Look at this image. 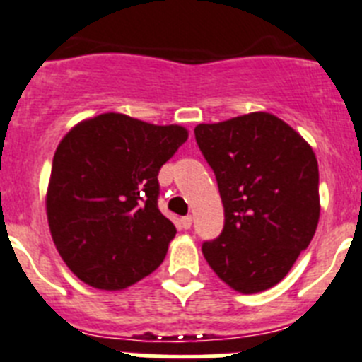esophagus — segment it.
Here are the masks:
<instances>
[{"label": "esophagus", "mask_w": 362, "mask_h": 362, "mask_svg": "<svg viewBox=\"0 0 362 362\" xmlns=\"http://www.w3.org/2000/svg\"><path fill=\"white\" fill-rule=\"evenodd\" d=\"M180 224H182V228H184V229H189L191 226H193V216H191V215L184 216V218L180 220Z\"/></svg>", "instance_id": "esophagus-1"}]
</instances>
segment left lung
<instances>
[{
  "label": "left lung",
  "instance_id": "8db88e82",
  "mask_svg": "<svg viewBox=\"0 0 362 362\" xmlns=\"http://www.w3.org/2000/svg\"><path fill=\"white\" fill-rule=\"evenodd\" d=\"M194 138L224 204V229L204 242L213 272L240 293L281 282L319 224V165L310 144L269 112L200 124Z\"/></svg>",
  "mask_w": 362,
  "mask_h": 362
}]
</instances>
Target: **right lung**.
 Returning a JSON list of instances; mask_svg holds the SVG:
<instances>
[{"label":"right lung","mask_w":362,"mask_h":362,"mask_svg":"<svg viewBox=\"0 0 362 362\" xmlns=\"http://www.w3.org/2000/svg\"><path fill=\"white\" fill-rule=\"evenodd\" d=\"M187 140L182 125L120 112L80 122L52 158L47 218L71 272L100 290H124L155 272L177 228L158 209V171Z\"/></svg>","instance_id":"add662e5"}]
</instances>
